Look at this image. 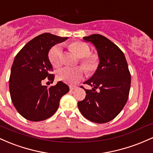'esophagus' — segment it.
Masks as SVG:
<instances>
[{
    "label": "esophagus",
    "instance_id": "1",
    "mask_svg": "<svg viewBox=\"0 0 153 153\" xmlns=\"http://www.w3.org/2000/svg\"><path fill=\"white\" fill-rule=\"evenodd\" d=\"M69 88H70V90L73 91V90H76V89H78V87H77V86H75V85H70Z\"/></svg>",
    "mask_w": 153,
    "mask_h": 153
}]
</instances>
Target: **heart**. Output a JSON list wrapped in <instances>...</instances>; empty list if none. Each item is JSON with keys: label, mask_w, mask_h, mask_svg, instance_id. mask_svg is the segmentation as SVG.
<instances>
[{"label": "heart", "mask_w": 153, "mask_h": 153, "mask_svg": "<svg viewBox=\"0 0 153 153\" xmlns=\"http://www.w3.org/2000/svg\"><path fill=\"white\" fill-rule=\"evenodd\" d=\"M70 50L76 53L80 58V63L88 73L95 72L100 65L98 55L90 53V48L85 42L75 41L68 45ZM49 60L54 67H59L63 63V52L61 47L53 46L49 51ZM82 67H63L60 68L57 72L58 79L68 84H76L82 79L85 71Z\"/></svg>", "instance_id": "1"}]
</instances>
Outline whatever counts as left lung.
<instances>
[{"mask_svg": "<svg viewBox=\"0 0 153 153\" xmlns=\"http://www.w3.org/2000/svg\"><path fill=\"white\" fill-rule=\"evenodd\" d=\"M84 40L95 46L100 65L95 73L84 84L92 87L85 90V98L78 102L84 117L97 123L111 121L126 105L129 95L131 75L121 50L104 36L93 34Z\"/></svg>", "mask_w": 153, "mask_h": 153, "instance_id": "obj_1", "label": "left lung"}]
</instances>
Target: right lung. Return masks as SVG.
Wrapping results in <instances>:
<instances>
[{
  "label": "right lung",
  "mask_w": 153,
  "mask_h": 153,
  "mask_svg": "<svg viewBox=\"0 0 153 153\" xmlns=\"http://www.w3.org/2000/svg\"><path fill=\"white\" fill-rule=\"evenodd\" d=\"M66 39L43 33L27 42L14 58L9 78L10 95L16 111L29 121L51 117L59 107L61 97L69 91L63 82L50 87L43 85L46 78L52 83L54 80L50 49Z\"/></svg>",
  "instance_id": "add662e5"
}]
</instances>
